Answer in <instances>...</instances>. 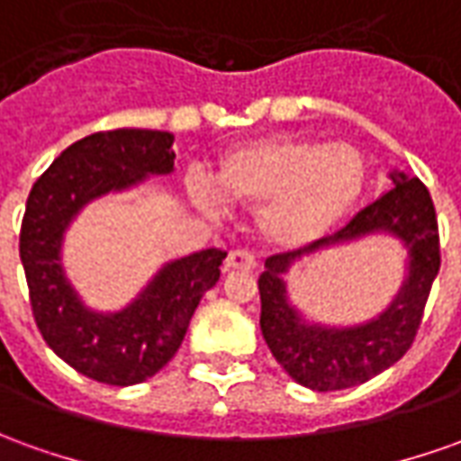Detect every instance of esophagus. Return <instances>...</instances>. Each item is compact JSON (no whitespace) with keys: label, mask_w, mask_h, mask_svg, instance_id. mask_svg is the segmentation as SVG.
<instances>
[{"label":"esophagus","mask_w":461,"mask_h":461,"mask_svg":"<svg viewBox=\"0 0 461 461\" xmlns=\"http://www.w3.org/2000/svg\"><path fill=\"white\" fill-rule=\"evenodd\" d=\"M225 266L228 268H233V271H250V268H256V256L250 253V250L236 249L228 253V258H225Z\"/></svg>","instance_id":"34e87169"}]
</instances>
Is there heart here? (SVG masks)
Wrapping results in <instances>:
<instances>
[{"label":"heart","mask_w":461,"mask_h":461,"mask_svg":"<svg viewBox=\"0 0 461 461\" xmlns=\"http://www.w3.org/2000/svg\"><path fill=\"white\" fill-rule=\"evenodd\" d=\"M369 183L364 152L354 145L273 135L253 140L218 165V191L203 176L190 193L203 211L221 215L225 200L258 211L261 236L278 249H306L354 212Z\"/></svg>","instance_id":"1"}]
</instances>
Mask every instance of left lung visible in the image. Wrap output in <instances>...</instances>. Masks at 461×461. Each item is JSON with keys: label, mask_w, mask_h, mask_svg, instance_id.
<instances>
[{"label": "left lung", "mask_w": 461, "mask_h": 461, "mask_svg": "<svg viewBox=\"0 0 461 461\" xmlns=\"http://www.w3.org/2000/svg\"><path fill=\"white\" fill-rule=\"evenodd\" d=\"M394 188L366 205L339 233L306 249L276 253L258 278L261 331L288 376L313 392H341L394 366L414 344L431 284L439 273V228L429 190L417 177L392 173ZM371 232H392L410 250V276L390 309L358 327H319L300 319L285 296L283 273L296 258Z\"/></svg>", "instance_id": "left-lung-1"}]
</instances>
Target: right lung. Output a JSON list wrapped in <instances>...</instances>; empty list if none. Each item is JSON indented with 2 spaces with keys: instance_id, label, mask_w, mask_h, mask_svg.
<instances>
[{
  "instance_id": "obj_1",
  "label": "right lung",
  "mask_w": 461,
  "mask_h": 461,
  "mask_svg": "<svg viewBox=\"0 0 461 461\" xmlns=\"http://www.w3.org/2000/svg\"><path fill=\"white\" fill-rule=\"evenodd\" d=\"M173 135L110 130L69 145L37 177L19 230L34 323L47 346L95 382L132 386L163 369L185 339L203 294L218 284L225 250L205 249L167 263L128 309L90 311L67 284L59 250L65 228L90 200L148 176L173 173Z\"/></svg>"
}]
</instances>
